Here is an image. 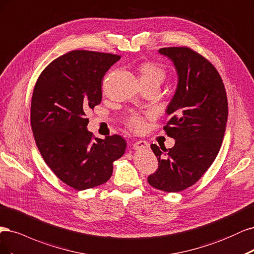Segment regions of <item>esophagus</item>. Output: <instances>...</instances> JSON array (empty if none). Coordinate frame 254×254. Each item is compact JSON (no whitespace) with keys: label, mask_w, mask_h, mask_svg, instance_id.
<instances>
[{"label":"esophagus","mask_w":254,"mask_h":254,"mask_svg":"<svg viewBox=\"0 0 254 254\" xmlns=\"http://www.w3.org/2000/svg\"><path fill=\"white\" fill-rule=\"evenodd\" d=\"M150 146V144L146 142V141H144V140H138V141H136V142H134V144H133V148L135 149V150H142V149H148Z\"/></svg>","instance_id":"1"}]
</instances>
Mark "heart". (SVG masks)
I'll use <instances>...</instances> for the list:
<instances>
[{"label": "heart", "mask_w": 254, "mask_h": 254, "mask_svg": "<svg viewBox=\"0 0 254 254\" xmlns=\"http://www.w3.org/2000/svg\"><path fill=\"white\" fill-rule=\"evenodd\" d=\"M141 84H155L160 86V84L166 80L168 71L165 66L156 62H144L139 66ZM125 121L127 126L133 130H141L144 127V117L139 115L135 112H128L126 114Z\"/></svg>", "instance_id": "heart-1"}]
</instances>
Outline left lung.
<instances>
[{
  "instance_id": "left-lung-1",
  "label": "left lung",
  "mask_w": 254,
  "mask_h": 254,
  "mask_svg": "<svg viewBox=\"0 0 254 254\" xmlns=\"http://www.w3.org/2000/svg\"><path fill=\"white\" fill-rule=\"evenodd\" d=\"M159 53L173 61L178 73L163 127L175 144L169 150L151 144L158 169L148 182L155 189L173 193L197 183L216 158L226 130L228 101L217 69L203 56L188 46L163 47Z\"/></svg>"
}]
</instances>
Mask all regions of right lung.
Returning <instances> with one entry per match:
<instances>
[{"label": "right lung", "instance_id": "1", "mask_svg": "<svg viewBox=\"0 0 254 254\" xmlns=\"http://www.w3.org/2000/svg\"><path fill=\"white\" fill-rule=\"evenodd\" d=\"M118 55L71 51L39 76L30 105V125L46 165L62 183L86 190L106 183L113 162L125 154L120 135L95 138L86 114L102 99V78Z\"/></svg>", "mask_w": 254, "mask_h": 254}]
</instances>
